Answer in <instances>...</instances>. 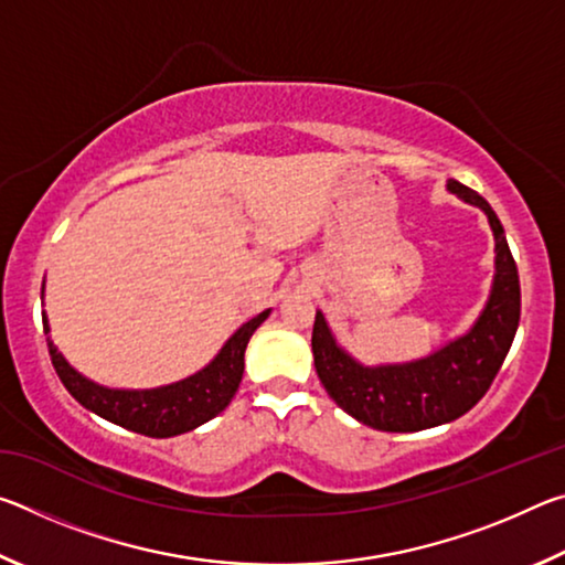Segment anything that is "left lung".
Returning a JSON list of instances; mask_svg holds the SVG:
<instances>
[{"label": "left lung", "mask_w": 565, "mask_h": 565, "mask_svg": "<svg viewBox=\"0 0 565 565\" xmlns=\"http://www.w3.org/2000/svg\"><path fill=\"white\" fill-rule=\"evenodd\" d=\"M446 189L481 209L495 242V274L486 306L471 329L426 356L404 363H361L333 337L323 311L311 333L313 366L337 406L376 431L411 434L451 424L489 391L509 353L521 319L519 269L503 226L483 196L448 179Z\"/></svg>", "instance_id": "obj_1"}]
</instances>
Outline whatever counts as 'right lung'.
<instances>
[{
  "label": "right lung",
  "mask_w": 565,
  "mask_h": 565,
  "mask_svg": "<svg viewBox=\"0 0 565 565\" xmlns=\"http://www.w3.org/2000/svg\"><path fill=\"white\" fill-rule=\"evenodd\" d=\"M269 313L271 309H266L259 317L242 323L202 371L157 388L102 386L97 381L79 374L64 359V353L54 347L52 339H46V343H50V356L56 369V376L62 379L64 388L84 408H89L92 414L107 418L121 428H129L134 434L169 438L194 431L196 426L212 420L232 404L244 376L246 343L252 339V333L269 319ZM42 321L44 333H50V319H46L44 311Z\"/></svg>",
  "instance_id": "right-lung-1"
}]
</instances>
